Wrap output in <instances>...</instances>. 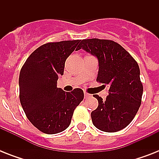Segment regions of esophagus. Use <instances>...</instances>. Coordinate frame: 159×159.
<instances>
[{"label":"esophagus","instance_id":"obj_1","mask_svg":"<svg viewBox=\"0 0 159 159\" xmlns=\"http://www.w3.org/2000/svg\"><path fill=\"white\" fill-rule=\"evenodd\" d=\"M84 97L85 98H87V97H90V94H88V93H87V92H84Z\"/></svg>","mask_w":159,"mask_h":159}]
</instances>
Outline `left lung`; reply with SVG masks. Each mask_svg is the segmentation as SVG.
Returning a JSON list of instances; mask_svg holds the SVG:
<instances>
[{
	"label": "left lung",
	"mask_w": 159,
	"mask_h": 159,
	"mask_svg": "<svg viewBox=\"0 0 159 159\" xmlns=\"http://www.w3.org/2000/svg\"><path fill=\"white\" fill-rule=\"evenodd\" d=\"M94 55L99 62L97 81L109 87L103 101L98 95V107L91 113L92 123L100 130L117 132L129 125L139 111L143 95L140 71L135 60L115 41L82 39L78 49Z\"/></svg>",
	"instance_id": "8db88e82"
}]
</instances>
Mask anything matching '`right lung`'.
Segmentation results:
<instances>
[{
	"mask_svg": "<svg viewBox=\"0 0 159 159\" xmlns=\"http://www.w3.org/2000/svg\"><path fill=\"white\" fill-rule=\"evenodd\" d=\"M80 41L43 44L30 55L21 68L20 104L29 120L43 133L53 134L65 130L74 110L84 98L80 88L66 92L57 87L58 77L63 75L65 61Z\"/></svg>",
	"mask_w": 159,
	"mask_h": 159,
	"instance_id": "obj_1",
	"label": "right lung"
}]
</instances>
